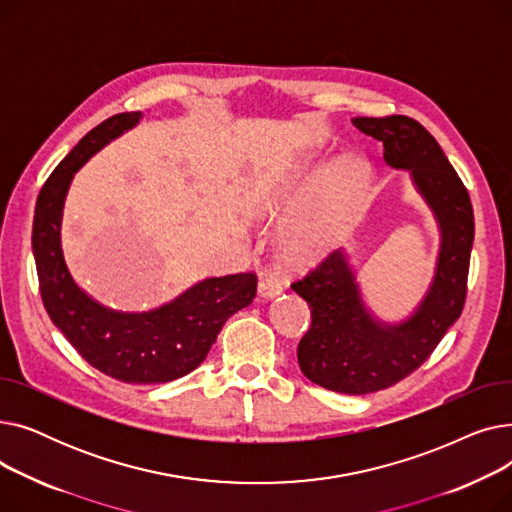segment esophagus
<instances>
[{
	"label": "esophagus",
	"mask_w": 512,
	"mask_h": 512,
	"mask_svg": "<svg viewBox=\"0 0 512 512\" xmlns=\"http://www.w3.org/2000/svg\"><path fill=\"white\" fill-rule=\"evenodd\" d=\"M280 292H282L280 280H276V278L270 276V274H263V276L259 278V294H261L263 299H274V297H278Z\"/></svg>",
	"instance_id": "1"
}]
</instances>
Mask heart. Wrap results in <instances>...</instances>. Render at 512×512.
Here are the masks:
<instances>
[{
  "instance_id": "heart-1",
  "label": "heart",
  "mask_w": 512,
  "mask_h": 512,
  "mask_svg": "<svg viewBox=\"0 0 512 512\" xmlns=\"http://www.w3.org/2000/svg\"><path fill=\"white\" fill-rule=\"evenodd\" d=\"M369 180V168L361 159H348L334 174L326 166L294 170L270 186V195L282 209H294L317 195L325 184L319 203L292 220L286 230V245L299 255H315L328 247L342 222L359 205Z\"/></svg>"
}]
</instances>
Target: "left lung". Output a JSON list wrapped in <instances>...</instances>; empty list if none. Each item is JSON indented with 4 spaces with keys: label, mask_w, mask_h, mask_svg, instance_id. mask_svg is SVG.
<instances>
[{
    "label": "left lung",
    "mask_w": 512,
    "mask_h": 512,
    "mask_svg": "<svg viewBox=\"0 0 512 512\" xmlns=\"http://www.w3.org/2000/svg\"><path fill=\"white\" fill-rule=\"evenodd\" d=\"M353 124L384 143L388 166L411 172L442 232L432 286L415 313L400 324H382L369 313L342 249L290 284L311 309V328L297 351L305 378L326 390L357 396L405 380L461 317L475 222L463 180L417 120L386 116L355 118Z\"/></svg>",
    "instance_id": "8db88e82"
}]
</instances>
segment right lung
I'll list each match as a JSON object with an SVG mask.
<instances>
[{"mask_svg": "<svg viewBox=\"0 0 512 512\" xmlns=\"http://www.w3.org/2000/svg\"><path fill=\"white\" fill-rule=\"evenodd\" d=\"M141 120V112L107 118L60 161L35 205L33 255L39 290L51 317L89 365L126 384H164L197 369L226 319L253 303L257 276L207 278L172 303L122 313L93 301L70 276L62 253V209L68 186L85 161Z\"/></svg>", "mask_w": 512, "mask_h": 512, "instance_id": "obj_1", "label": "right lung"}]
</instances>
